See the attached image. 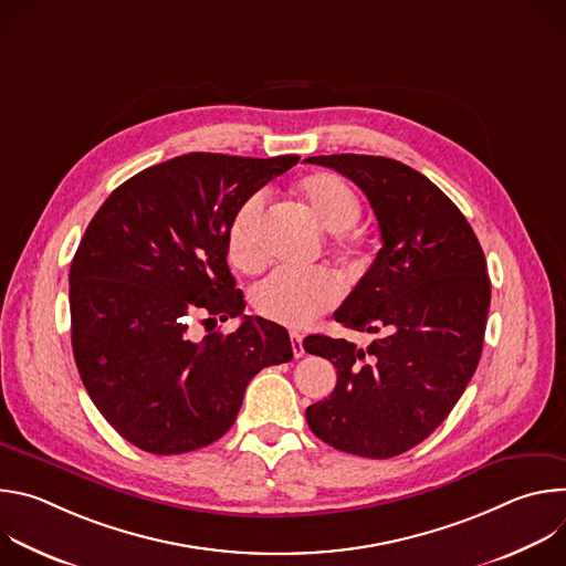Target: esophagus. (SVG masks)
<instances>
[{"mask_svg": "<svg viewBox=\"0 0 566 566\" xmlns=\"http://www.w3.org/2000/svg\"><path fill=\"white\" fill-rule=\"evenodd\" d=\"M291 347H293V356L302 358L304 356V345H302V336L297 332H291Z\"/></svg>", "mask_w": 566, "mask_h": 566, "instance_id": "esophagus-1", "label": "esophagus"}]
</instances>
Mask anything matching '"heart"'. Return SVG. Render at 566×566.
Wrapping results in <instances>:
<instances>
[{"instance_id":"1","label":"heart","mask_w":566,"mask_h":566,"mask_svg":"<svg viewBox=\"0 0 566 566\" xmlns=\"http://www.w3.org/2000/svg\"><path fill=\"white\" fill-rule=\"evenodd\" d=\"M297 197L308 214L329 232H345L360 219L363 203L358 192L338 175L315 172L297 184ZM266 199L251 195L234 210L226 232L228 262L253 273L264 262L262 223ZM345 247H354V239L345 237ZM343 289L334 273L325 269L315 271H275L262 280L253 291V308L275 322V325L300 329L332 311L340 302Z\"/></svg>"}]
</instances>
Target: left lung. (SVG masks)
<instances>
[{"mask_svg":"<svg viewBox=\"0 0 566 566\" xmlns=\"http://www.w3.org/2000/svg\"><path fill=\"white\" fill-rule=\"evenodd\" d=\"M369 199L382 249L336 322L378 334L360 349L306 336L304 349L334 363L329 398L306 408L311 432L336 450L389 459L428 439L470 382L491 306L479 239L461 210L421 172L367 154L308 156Z\"/></svg>","mask_w":566,"mask_h":566,"instance_id":"left-lung-1","label":"left lung"}]
</instances>
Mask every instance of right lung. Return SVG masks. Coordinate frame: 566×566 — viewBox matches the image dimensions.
Listing matches in <instances>:
<instances>
[{
  "instance_id": "obj_1",
  "label": "right lung",
  "mask_w": 566,
  "mask_h": 566,
  "mask_svg": "<svg viewBox=\"0 0 566 566\" xmlns=\"http://www.w3.org/2000/svg\"><path fill=\"white\" fill-rule=\"evenodd\" d=\"M300 160L192 151L118 186L85 230L69 271L73 358L109 426L151 454L221 439L251 378L293 358L284 327L241 315L226 262L241 201ZM195 316H241L197 344ZM206 319V321H207Z\"/></svg>"
}]
</instances>
